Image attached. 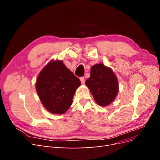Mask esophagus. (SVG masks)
<instances>
[{
    "label": "esophagus",
    "mask_w": 160,
    "mask_h": 160,
    "mask_svg": "<svg viewBox=\"0 0 160 160\" xmlns=\"http://www.w3.org/2000/svg\"><path fill=\"white\" fill-rule=\"evenodd\" d=\"M80 81L81 82V84L83 85L85 83V78H84V77H81Z\"/></svg>",
    "instance_id": "esophagus-1"
}]
</instances>
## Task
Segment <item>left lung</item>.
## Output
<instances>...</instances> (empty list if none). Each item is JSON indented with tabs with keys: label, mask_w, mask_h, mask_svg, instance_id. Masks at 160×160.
<instances>
[{
	"label": "left lung",
	"mask_w": 160,
	"mask_h": 160,
	"mask_svg": "<svg viewBox=\"0 0 160 160\" xmlns=\"http://www.w3.org/2000/svg\"><path fill=\"white\" fill-rule=\"evenodd\" d=\"M85 85L95 102L102 107L113 103L119 91L117 77L110 67L102 63L91 67L90 77L86 80Z\"/></svg>",
	"instance_id": "obj_1"
}]
</instances>
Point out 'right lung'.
Segmentation results:
<instances>
[{
  "instance_id": "right-lung-1",
  "label": "right lung",
  "mask_w": 160,
  "mask_h": 160,
  "mask_svg": "<svg viewBox=\"0 0 160 160\" xmlns=\"http://www.w3.org/2000/svg\"><path fill=\"white\" fill-rule=\"evenodd\" d=\"M80 80L60 60H51L38 74L35 88L42 104L53 114H63L72 103Z\"/></svg>"
}]
</instances>
